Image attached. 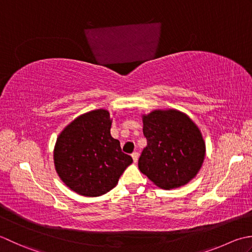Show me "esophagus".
<instances>
[{
	"mask_svg": "<svg viewBox=\"0 0 252 252\" xmlns=\"http://www.w3.org/2000/svg\"><path fill=\"white\" fill-rule=\"evenodd\" d=\"M131 158H132V160H133V162H137L138 161V158H139V153L138 152H133L132 155H131Z\"/></svg>",
	"mask_w": 252,
	"mask_h": 252,
	"instance_id": "esophagus-1",
	"label": "esophagus"
}]
</instances>
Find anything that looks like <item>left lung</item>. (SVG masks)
Masks as SVG:
<instances>
[{
    "mask_svg": "<svg viewBox=\"0 0 252 252\" xmlns=\"http://www.w3.org/2000/svg\"><path fill=\"white\" fill-rule=\"evenodd\" d=\"M147 147L138 161L140 172L162 189H174L196 177L205 157L201 130L184 112L153 110L141 115Z\"/></svg>",
    "mask_w": 252,
    "mask_h": 252,
    "instance_id": "obj_1",
    "label": "left lung"
}]
</instances>
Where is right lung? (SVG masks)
Wrapping results in <instances>:
<instances>
[{
  "mask_svg": "<svg viewBox=\"0 0 252 252\" xmlns=\"http://www.w3.org/2000/svg\"><path fill=\"white\" fill-rule=\"evenodd\" d=\"M112 119L104 109L81 114L66 126L56 139L55 171L66 186L85 197H99L114 188L130 156L122 152L111 136Z\"/></svg>",
  "mask_w": 252,
  "mask_h": 252,
  "instance_id": "add662e5",
  "label": "right lung"
}]
</instances>
